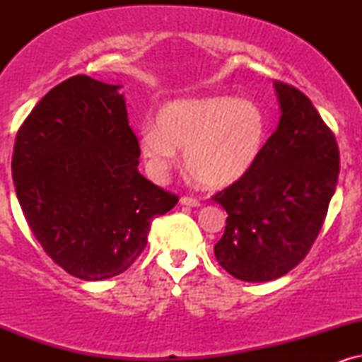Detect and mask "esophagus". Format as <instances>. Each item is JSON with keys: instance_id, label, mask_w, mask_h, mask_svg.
<instances>
[{"instance_id": "1", "label": "esophagus", "mask_w": 362, "mask_h": 362, "mask_svg": "<svg viewBox=\"0 0 362 362\" xmlns=\"http://www.w3.org/2000/svg\"><path fill=\"white\" fill-rule=\"evenodd\" d=\"M180 204L182 206H189V207H199V206H201V202H199L195 197H189V195H184V197H180Z\"/></svg>"}]
</instances>
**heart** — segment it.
<instances>
[{
  "label": "heart",
  "instance_id": "heart-1",
  "mask_svg": "<svg viewBox=\"0 0 362 362\" xmlns=\"http://www.w3.org/2000/svg\"><path fill=\"white\" fill-rule=\"evenodd\" d=\"M267 138L269 120L257 103L221 95L165 105L139 144L153 172H167L175 149H184V167L199 185L224 189L255 168Z\"/></svg>",
  "mask_w": 362,
  "mask_h": 362
}]
</instances>
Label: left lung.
I'll list each match as a JSON object with an SVG mask.
<instances>
[{"label":"left lung","mask_w":362,"mask_h":362,"mask_svg":"<svg viewBox=\"0 0 362 362\" xmlns=\"http://www.w3.org/2000/svg\"><path fill=\"white\" fill-rule=\"evenodd\" d=\"M281 120L259 163L213 195L228 213L216 260L236 279L267 282L308 255L337 187L340 155L332 129L305 93L274 81Z\"/></svg>","instance_id":"obj_1"}]
</instances>
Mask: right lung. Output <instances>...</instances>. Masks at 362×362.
Wrapping results in <instances>:
<instances>
[{"mask_svg": "<svg viewBox=\"0 0 362 362\" xmlns=\"http://www.w3.org/2000/svg\"><path fill=\"white\" fill-rule=\"evenodd\" d=\"M139 141L119 85L86 74L49 91L15 138L11 175L44 252L83 281L127 271L178 195L138 172Z\"/></svg>", "mask_w": 362, "mask_h": 362, "instance_id": "right-lung-1", "label": "right lung"}]
</instances>
